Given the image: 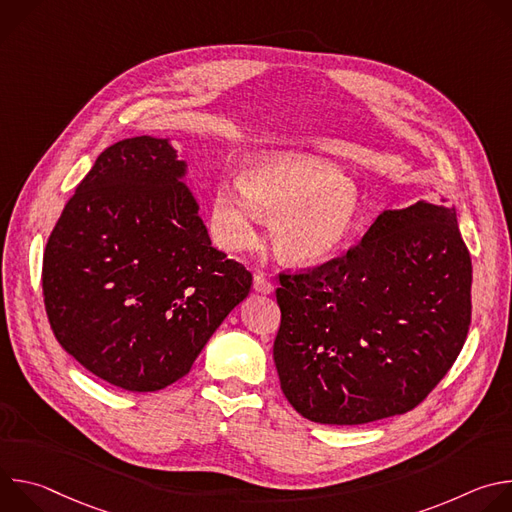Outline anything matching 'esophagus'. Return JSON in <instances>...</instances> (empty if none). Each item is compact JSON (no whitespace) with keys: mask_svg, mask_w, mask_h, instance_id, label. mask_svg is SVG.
Instances as JSON below:
<instances>
[{"mask_svg":"<svg viewBox=\"0 0 512 512\" xmlns=\"http://www.w3.org/2000/svg\"><path fill=\"white\" fill-rule=\"evenodd\" d=\"M253 287H255V291H259V294H271V291H273V281L267 279L265 275L257 273L253 277Z\"/></svg>","mask_w":512,"mask_h":512,"instance_id":"obj_1","label":"esophagus"}]
</instances>
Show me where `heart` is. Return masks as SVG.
Here are the masks:
<instances>
[{
  "label": "heart",
  "instance_id": "heart-1",
  "mask_svg": "<svg viewBox=\"0 0 512 512\" xmlns=\"http://www.w3.org/2000/svg\"><path fill=\"white\" fill-rule=\"evenodd\" d=\"M241 184L216 186L214 233L227 251L247 249L255 241L257 223L269 218L279 259L316 265L330 259L356 227V186L318 158L296 152L261 154L247 164Z\"/></svg>",
  "mask_w": 512,
  "mask_h": 512
}]
</instances>
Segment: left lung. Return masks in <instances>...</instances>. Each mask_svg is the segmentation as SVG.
Returning a JSON list of instances; mask_svg holds the SVG:
<instances>
[{
    "instance_id": "left-lung-1",
    "label": "left lung",
    "mask_w": 512,
    "mask_h": 512,
    "mask_svg": "<svg viewBox=\"0 0 512 512\" xmlns=\"http://www.w3.org/2000/svg\"><path fill=\"white\" fill-rule=\"evenodd\" d=\"M279 285L281 391L326 425L417 407L452 369L472 318L456 210L425 200L379 214L342 257L279 271Z\"/></svg>"
}]
</instances>
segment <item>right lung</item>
I'll return each mask as SVG.
<instances>
[{
  "instance_id": "add662e5",
  "label": "right lung",
  "mask_w": 512,
  "mask_h": 512,
  "mask_svg": "<svg viewBox=\"0 0 512 512\" xmlns=\"http://www.w3.org/2000/svg\"><path fill=\"white\" fill-rule=\"evenodd\" d=\"M168 139L107 148L56 221L42 294L60 346L135 393L182 379L253 283L212 247Z\"/></svg>"
}]
</instances>
